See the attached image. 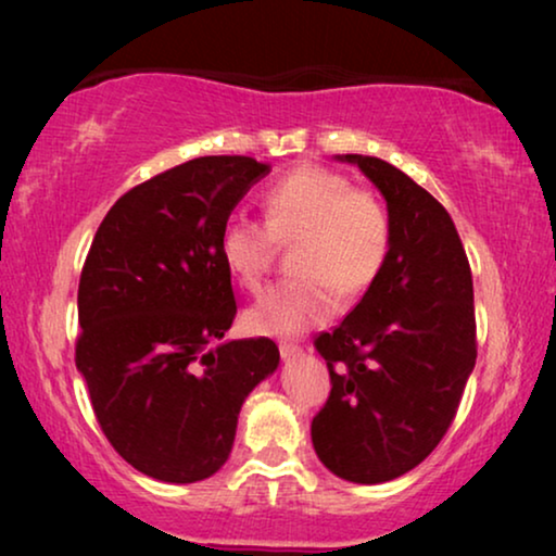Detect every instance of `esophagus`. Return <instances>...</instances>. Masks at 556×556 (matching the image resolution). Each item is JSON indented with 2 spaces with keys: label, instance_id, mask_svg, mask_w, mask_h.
Instances as JSON below:
<instances>
[{
  "label": "esophagus",
  "instance_id": "1",
  "mask_svg": "<svg viewBox=\"0 0 556 556\" xmlns=\"http://www.w3.org/2000/svg\"><path fill=\"white\" fill-rule=\"evenodd\" d=\"M278 349H280V356H283V359H295V356L303 354V349L299 344H280Z\"/></svg>",
  "mask_w": 556,
  "mask_h": 556
}]
</instances>
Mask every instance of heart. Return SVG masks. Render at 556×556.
Masks as SVG:
<instances>
[{
	"label": "heart",
	"mask_w": 556,
	"mask_h": 556,
	"mask_svg": "<svg viewBox=\"0 0 556 556\" xmlns=\"http://www.w3.org/2000/svg\"><path fill=\"white\" fill-rule=\"evenodd\" d=\"M265 223L230 217L219 255L250 293L268 280L278 242H299L291 268L299 276L270 288L248 311V326L265 337H295L329 318L339 295L354 301L382 276L392 250V219L369 189L352 187L329 166L303 164L263 194Z\"/></svg>",
	"instance_id": "heart-1"
}]
</instances>
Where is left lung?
<instances>
[{"instance_id":"left-lung-1","label":"left lung","mask_w":556,"mask_h":556,"mask_svg":"<svg viewBox=\"0 0 556 556\" xmlns=\"http://www.w3.org/2000/svg\"><path fill=\"white\" fill-rule=\"evenodd\" d=\"M392 219L377 283L314 339L331 392L311 422L318 460L352 483L392 481L435 451L476 367L473 278L451 215L377 156L346 154Z\"/></svg>"}]
</instances>
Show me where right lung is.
I'll return each mask as SVG.
<instances>
[{"label": "right lung", "mask_w": 556, "mask_h": 556, "mask_svg": "<svg viewBox=\"0 0 556 556\" xmlns=\"http://www.w3.org/2000/svg\"><path fill=\"white\" fill-rule=\"evenodd\" d=\"M263 174L250 156L156 174L113 204L83 265L75 367L113 451L156 481L217 473L242 402L280 362L268 337L210 349L238 314L219 235Z\"/></svg>", "instance_id": "add662e5"}]
</instances>
